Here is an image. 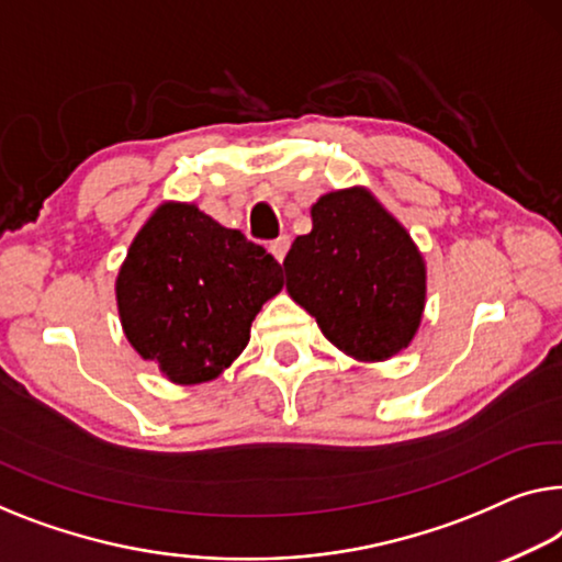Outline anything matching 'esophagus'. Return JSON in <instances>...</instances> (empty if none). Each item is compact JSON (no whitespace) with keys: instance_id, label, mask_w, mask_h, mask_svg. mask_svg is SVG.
<instances>
[{"instance_id":"obj_1","label":"esophagus","mask_w":562,"mask_h":562,"mask_svg":"<svg viewBox=\"0 0 562 562\" xmlns=\"http://www.w3.org/2000/svg\"><path fill=\"white\" fill-rule=\"evenodd\" d=\"M288 249H290V237H278L274 241H270V252L274 255V259H278L280 265H282L284 255H288Z\"/></svg>"}]
</instances>
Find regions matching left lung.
<instances>
[{
	"mask_svg": "<svg viewBox=\"0 0 562 562\" xmlns=\"http://www.w3.org/2000/svg\"><path fill=\"white\" fill-rule=\"evenodd\" d=\"M310 216L313 229L292 241L282 262L290 297L353 361H389L422 325L424 255L366 187L328 191Z\"/></svg>",
	"mask_w": 562,
	"mask_h": 562,
	"instance_id": "left-lung-1",
	"label": "left lung"
}]
</instances>
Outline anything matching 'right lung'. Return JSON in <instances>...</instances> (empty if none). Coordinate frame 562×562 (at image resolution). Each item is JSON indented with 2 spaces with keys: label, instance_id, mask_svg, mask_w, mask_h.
Here are the masks:
<instances>
[{
  "label": "right lung",
  "instance_id": "obj_1",
  "mask_svg": "<svg viewBox=\"0 0 562 562\" xmlns=\"http://www.w3.org/2000/svg\"><path fill=\"white\" fill-rule=\"evenodd\" d=\"M282 267L189 201H164L133 237L115 305L133 350L179 386L214 381L249 342Z\"/></svg>",
  "mask_w": 562,
  "mask_h": 562
}]
</instances>
